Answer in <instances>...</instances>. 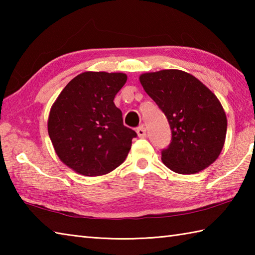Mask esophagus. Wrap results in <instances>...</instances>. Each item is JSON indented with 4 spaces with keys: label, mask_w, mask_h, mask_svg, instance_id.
<instances>
[{
    "label": "esophagus",
    "mask_w": 255,
    "mask_h": 255,
    "mask_svg": "<svg viewBox=\"0 0 255 255\" xmlns=\"http://www.w3.org/2000/svg\"><path fill=\"white\" fill-rule=\"evenodd\" d=\"M137 133H138V137L144 138L145 136H147V129H145L144 126H140V127L137 129Z\"/></svg>",
    "instance_id": "34e87169"
}]
</instances>
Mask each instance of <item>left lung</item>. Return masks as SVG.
Returning a JSON list of instances; mask_svg holds the SVG:
<instances>
[{"label":"left lung","instance_id":"obj_1","mask_svg":"<svg viewBox=\"0 0 255 255\" xmlns=\"http://www.w3.org/2000/svg\"><path fill=\"white\" fill-rule=\"evenodd\" d=\"M139 81L164 113L172 130L162 162L178 174H195L213 164L227 133L226 113L217 96L182 70L147 72Z\"/></svg>","mask_w":255,"mask_h":255}]
</instances>
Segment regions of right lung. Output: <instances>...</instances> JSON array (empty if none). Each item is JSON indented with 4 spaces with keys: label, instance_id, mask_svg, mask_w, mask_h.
Returning a JSON list of instances; mask_svg holds the SVG:
<instances>
[{
    "label": "right lung",
    "instance_id": "1",
    "mask_svg": "<svg viewBox=\"0 0 255 255\" xmlns=\"http://www.w3.org/2000/svg\"><path fill=\"white\" fill-rule=\"evenodd\" d=\"M125 73L86 71L66 85L51 106L48 133L57 155L81 175L100 176L127 158L137 136L124 126L114 99Z\"/></svg>",
    "mask_w": 255,
    "mask_h": 255
}]
</instances>
